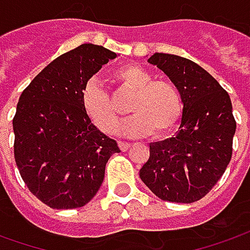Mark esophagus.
Listing matches in <instances>:
<instances>
[{
  "label": "esophagus",
  "mask_w": 250,
  "mask_h": 250,
  "mask_svg": "<svg viewBox=\"0 0 250 250\" xmlns=\"http://www.w3.org/2000/svg\"><path fill=\"white\" fill-rule=\"evenodd\" d=\"M119 147H120L123 152H125V150H128V149L131 147V144H130V142H123V141H119Z\"/></svg>",
  "instance_id": "esophagus-1"
}]
</instances>
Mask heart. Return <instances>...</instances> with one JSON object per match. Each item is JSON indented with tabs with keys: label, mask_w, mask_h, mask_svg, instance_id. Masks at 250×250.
I'll list each match as a JSON object with an SVG mask.
<instances>
[{
	"label": "heart",
	"mask_w": 250,
	"mask_h": 250,
	"mask_svg": "<svg viewBox=\"0 0 250 250\" xmlns=\"http://www.w3.org/2000/svg\"><path fill=\"white\" fill-rule=\"evenodd\" d=\"M111 81L119 89L131 91L128 111L132 115L120 125L125 135L164 137L174 130L183 113V100L179 87L169 79H153L141 65L125 64L111 74ZM82 105L87 116L101 131L116 130L119 111L108 90L97 82H90L82 91Z\"/></svg>",
	"instance_id": "heart-1"
}]
</instances>
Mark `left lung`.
Wrapping results in <instances>:
<instances>
[{
	"mask_svg": "<svg viewBox=\"0 0 250 250\" xmlns=\"http://www.w3.org/2000/svg\"><path fill=\"white\" fill-rule=\"evenodd\" d=\"M149 62L179 87L183 115L176 135L150 144L149 160L139 176L164 201L194 203L209 193L231 160L237 128L231 100L213 76L191 60L156 53Z\"/></svg>",
	"mask_w": 250,
	"mask_h": 250,
	"instance_id": "obj_1",
	"label": "left lung"
}]
</instances>
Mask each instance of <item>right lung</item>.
Listing matches in <instances>:
<instances>
[{
  "label": "right lung",
  "instance_id": "right-lung-1",
  "mask_svg": "<svg viewBox=\"0 0 250 250\" xmlns=\"http://www.w3.org/2000/svg\"><path fill=\"white\" fill-rule=\"evenodd\" d=\"M115 57L104 46L81 45L43 68L19 98L15 161L28 190L50 208L86 205L103 183L109 157L120 152L82 105L87 81Z\"/></svg>",
  "mask_w": 250,
  "mask_h": 250
}]
</instances>
